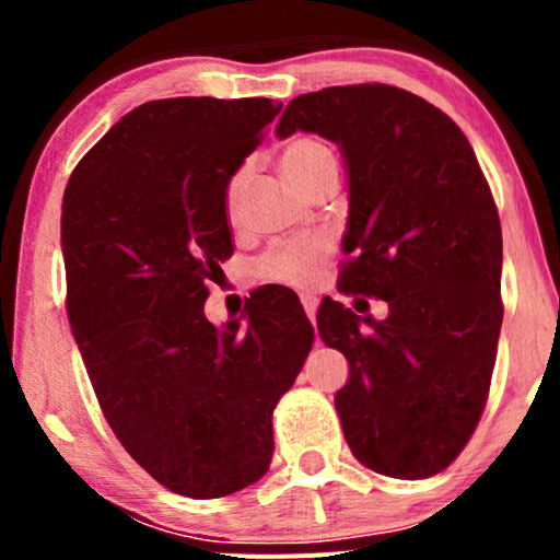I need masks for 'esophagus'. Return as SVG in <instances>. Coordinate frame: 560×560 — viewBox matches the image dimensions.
I'll return each instance as SVG.
<instances>
[{
	"instance_id": "obj_1",
	"label": "esophagus",
	"mask_w": 560,
	"mask_h": 560,
	"mask_svg": "<svg viewBox=\"0 0 560 560\" xmlns=\"http://www.w3.org/2000/svg\"><path fill=\"white\" fill-rule=\"evenodd\" d=\"M302 307H305L307 318H311V320H313V324H316V307H318V302H316V298H302Z\"/></svg>"
}]
</instances>
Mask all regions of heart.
Masks as SVG:
<instances>
[{"label": "heart", "mask_w": 560, "mask_h": 560, "mask_svg": "<svg viewBox=\"0 0 560 560\" xmlns=\"http://www.w3.org/2000/svg\"><path fill=\"white\" fill-rule=\"evenodd\" d=\"M281 173L294 189H305L307 184L316 182L324 173L337 171V152L329 141L318 137H294L281 150L279 158ZM244 182H247V171H236L226 186V210L231 215L240 208V199L244 191ZM324 240H289L279 242L268 249L258 260L255 271L262 281H273V284L287 287H311L313 276H316L318 262L326 255Z\"/></svg>", "instance_id": "b5f03b06"}]
</instances>
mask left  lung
I'll use <instances>...</instances> for the list:
<instances>
[{
  "mask_svg": "<svg viewBox=\"0 0 560 560\" xmlns=\"http://www.w3.org/2000/svg\"><path fill=\"white\" fill-rule=\"evenodd\" d=\"M294 131L334 141L345 158L352 258L339 287L389 305L376 320L320 302V339L350 363L334 397L347 445L384 477H434L477 429L503 324L490 186L464 131L387 83L294 96L276 137Z\"/></svg>",
  "mask_w": 560,
  "mask_h": 560,
  "instance_id": "8db88e82",
  "label": "left lung"
}]
</instances>
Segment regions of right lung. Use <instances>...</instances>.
Listing matches in <instances>:
<instances>
[{
	"instance_id": "1",
	"label": "right lung",
	"mask_w": 560,
	"mask_h": 560,
	"mask_svg": "<svg viewBox=\"0 0 560 560\" xmlns=\"http://www.w3.org/2000/svg\"><path fill=\"white\" fill-rule=\"evenodd\" d=\"M279 110L266 96L144 102L62 197L68 320L102 413L152 479L195 500L266 474L273 408L313 347L287 292L249 298L223 329L205 318L234 253L226 186Z\"/></svg>"
}]
</instances>
